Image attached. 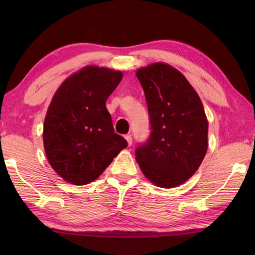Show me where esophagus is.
Here are the masks:
<instances>
[{
	"label": "esophagus",
	"mask_w": 255,
	"mask_h": 255,
	"mask_svg": "<svg viewBox=\"0 0 255 255\" xmlns=\"http://www.w3.org/2000/svg\"><path fill=\"white\" fill-rule=\"evenodd\" d=\"M125 138H126V140H127L128 145H131V144H132V137H131V134H126V136H125Z\"/></svg>",
	"instance_id": "1"
}]
</instances>
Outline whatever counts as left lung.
Masks as SVG:
<instances>
[{
	"instance_id": "left-lung-1",
	"label": "left lung",
	"mask_w": 255,
	"mask_h": 255,
	"mask_svg": "<svg viewBox=\"0 0 255 255\" xmlns=\"http://www.w3.org/2000/svg\"><path fill=\"white\" fill-rule=\"evenodd\" d=\"M136 75L144 91L151 130L147 141L136 148V160L156 186L181 185L197 171L208 147L202 101L169 64L153 63Z\"/></svg>"
}]
</instances>
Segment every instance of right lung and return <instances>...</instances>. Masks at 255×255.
<instances>
[{
    "mask_svg": "<svg viewBox=\"0 0 255 255\" xmlns=\"http://www.w3.org/2000/svg\"><path fill=\"white\" fill-rule=\"evenodd\" d=\"M123 73L94 66L67 79L56 92L44 124V145L52 169L74 185L96 180L126 139L114 130L106 100Z\"/></svg>",
    "mask_w": 255,
    "mask_h": 255,
    "instance_id": "1",
    "label": "right lung"
}]
</instances>
